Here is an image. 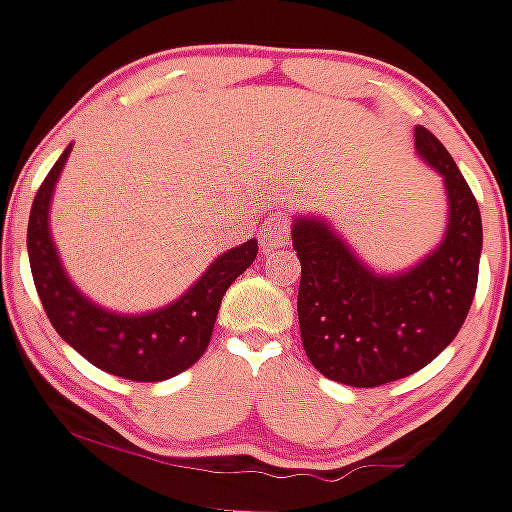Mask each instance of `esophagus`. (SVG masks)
I'll return each instance as SVG.
<instances>
[{"mask_svg":"<svg viewBox=\"0 0 512 512\" xmlns=\"http://www.w3.org/2000/svg\"><path fill=\"white\" fill-rule=\"evenodd\" d=\"M262 237H265L267 245H287L289 242V215L287 213H275L270 215V220L265 223V230H262Z\"/></svg>","mask_w":512,"mask_h":512,"instance_id":"34e87169","label":"esophagus"}]
</instances>
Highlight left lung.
Here are the masks:
<instances>
[{
  "instance_id": "8db88e82",
  "label": "left lung",
  "mask_w": 512,
  "mask_h": 512,
  "mask_svg": "<svg viewBox=\"0 0 512 512\" xmlns=\"http://www.w3.org/2000/svg\"><path fill=\"white\" fill-rule=\"evenodd\" d=\"M416 151L443 178L448 227L441 245L396 275H379L324 218L292 225L302 262L297 317L304 352L319 374L371 389L431 364L456 339L476 297L483 247L480 210L456 160L428 128Z\"/></svg>"
}]
</instances>
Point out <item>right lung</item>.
Wrapping results in <instances>:
<instances>
[{"label": "right lung", "mask_w": 512, "mask_h": 512, "mask_svg": "<svg viewBox=\"0 0 512 512\" xmlns=\"http://www.w3.org/2000/svg\"><path fill=\"white\" fill-rule=\"evenodd\" d=\"M61 153L41 183L27 227L29 265L51 327L86 361L131 381H163L193 366L208 349L227 287L255 262L257 240L220 255L183 297L146 314H118L91 302L61 267L49 230L54 185L69 160Z\"/></svg>", "instance_id": "right-lung-1"}]
</instances>
